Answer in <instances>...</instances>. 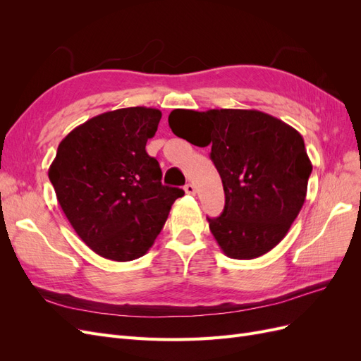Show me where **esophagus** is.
Instances as JSON below:
<instances>
[{"label": "esophagus", "mask_w": 361, "mask_h": 361, "mask_svg": "<svg viewBox=\"0 0 361 361\" xmlns=\"http://www.w3.org/2000/svg\"><path fill=\"white\" fill-rule=\"evenodd\" d=\"M185 192H187V194H195V187H194V185L192 183H187V185H185Z\"/></svg>", "instance_id": "1"}]
</instances>
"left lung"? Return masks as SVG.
I'll return each instance as SVG.
<instances>
[{"label":"left lung","instance_id":"1","mask_svg":"<svg viewBox=\"0 0 361 361\" xmlns=\"http://www.w3.org/2000/svg\"><path fill=\"white\" fill-rule=\"evenodd\" d=\"M169 125L191 145H211L226 204L221 215L207 223L223 253L250 260L274 248L307 194L312 162L298 130L257 110L178 108L170 113Z\"/></svg>","mask_w":361,"mask_h":361}]
</instances>
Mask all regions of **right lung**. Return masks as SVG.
Returning <instances> with one entry per match:
<instances>
[{"label": "right lung", "mask_w": 361, "mask_h": 361, "mask_svg": "<svg viewBox=\"0 0 361 361\" xmlns=\"http://www.w3.org/2000/svg\"><path fill=\"white\" fill-rule=\"evenodd\" d=\"M161 116L157 108L130 106L92 117L61 140L49 167L64 215L105 259L145 256L185 194L161 183L159 164L146 152Z\"/></svg>", "instance_id": "add662e5"}]
</instances>
